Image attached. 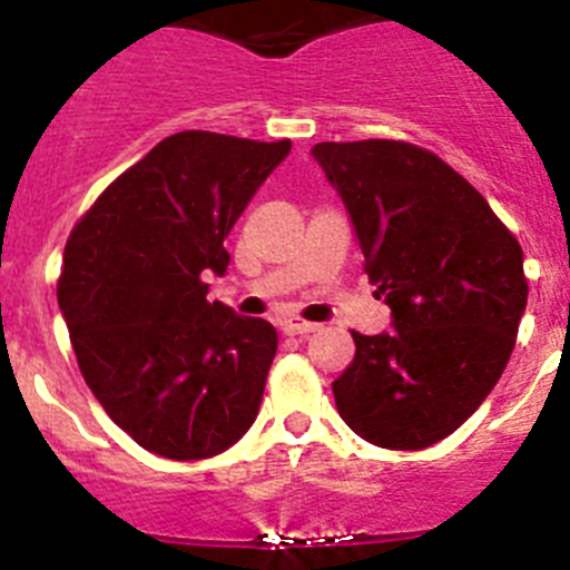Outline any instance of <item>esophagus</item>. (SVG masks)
I'll use <instances>...</instances> for the list:
<instances>
[{"label":"esophagus","instance_id":"34e87169","mask_svg":"<svg viewBox=\"0 0 570 570\" xmlns=\"http://www.w3.org/2000/svg\"><path fill=\"white\" fill-rule=\"evenodd\" d=\"M281 332L284 334H312V332H317V323H306V321H297V317H286V321H281Z\"/></svg>","mask_w":570,"mask_h":570}]
</instances>
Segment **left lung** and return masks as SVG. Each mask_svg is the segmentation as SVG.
I'll list each match as a JSON object with an SVG mask.
<instances>
[{
  "label": "left lung",
  "instance_id": "obj_1",
  "mask_svg": "<svg viewBox=\"0 0 570 570\" xmlns=\"http://www.w3.org/2000/svg\"><path fill=\"white\" fill-rule=\"evenodd\" d=\"M312 157L393 317V332H351L357 354L332 382L337 411L371 444L422 450L459 430L501 380L529 297L523 249L428 148L317 142Z\"/></svg>",
  "mask_w": 570,
  "mask_h": 570
}]
</instances>
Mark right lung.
<instances>
[{"label":"right lung","instance_id":"right-lung-1","mask_svg":"<svg viewBox=\"0 0 570 570\" xmlns=\"http://www.w3.org/2000/svg\"><path fill=\"white\" fill-rule=\"evenodd\" d=\"M292 142L216 131L165 137L81 216L63 247L58 306L78 368L142 450L225 453L258 416L278 332L207 301L225 238Z\"/></svg>","mask_w":570,"mask_h":570}]
</instances>
